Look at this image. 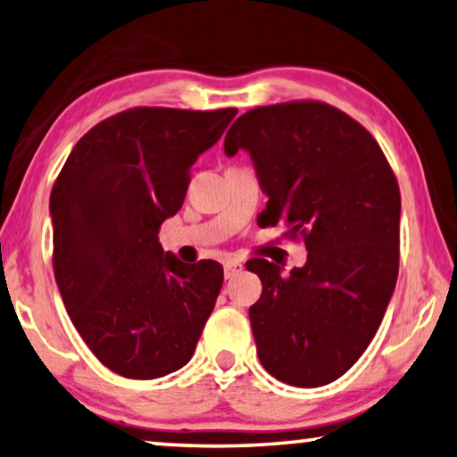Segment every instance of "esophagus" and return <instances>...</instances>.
<instances>
[{
  "mask_svg": "<svg viewBox=\"0 0 457 457\" xmlns=\"http://www.w3.org/2000/svg\"><path fill=\"white\" fill-rule=\"evenodd\" d=\"M243 270V263H239V262H227L224 263V276L227 278H233V276H237Z\"/></svg>",
  "mask_w": 457,
  "mask_h": 457,
  "instance_id": "1",
  "label": "esophagus"
}]
</instances>
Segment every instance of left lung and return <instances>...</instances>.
I'll return each instance as SVG.
<instances>
[{"label":"left lung","instance_id":"1","mask_svg":"<svg viewBox=\"0 0 457 457\" xmlns=\"http://www.w3.org/2000/svg\"><path fill=\"white\" fill-rule=\"evenodd\" d=\"M247 150L268 195L262 220L301 235L307 263L280 274L255 257L262 296L249 307L257 356L276 379L320 387L365 353L400 266V187L375 137L320 101L251 109L224 137Z\"/></svg>","mask_w":457,"mask_h":457}]
</instances>
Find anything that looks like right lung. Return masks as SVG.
I'll return each mask as SVG.
<instances>
[{
    "mask_svg": "<svg viewBox=\"0 0 457 457\" xmlns=\"http://www.w3.org/2000/svg\"><path fill=\"white\" fill-rule=\"evenodd\" d=\"M237 109L136 107L80 137L53 185V272L82 340L111 371L156 379L187 365L220 293L222 266L164 253L197 156Z\"/></svg>",
    "mask_w": 457,
    "mask_h": 457,
    "instance_id": "add662e5",
    "label": "right lung"
}]
</instances>
